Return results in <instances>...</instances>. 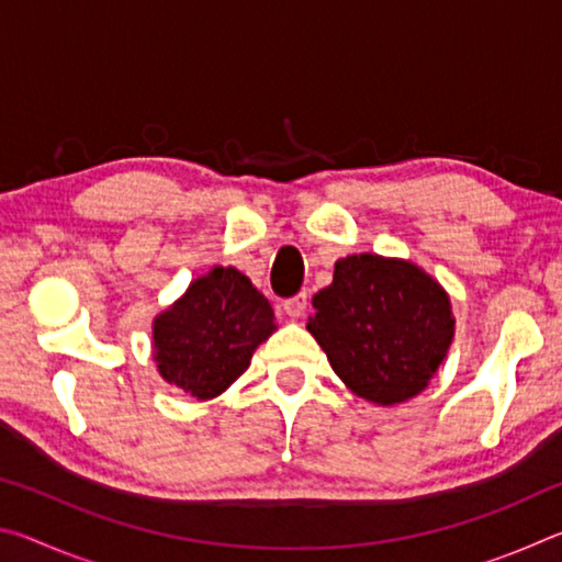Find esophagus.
I'll use <instances>...</instances> for the list:
<instances>
[{
	"mask_svg": "<svg viewBox=\"0 0 562 562\" xmlns=\"http://www.w3.org/2000/svg\"><path fill=\"white\" fill-rule=\"evenodd\" d=\"M282 310H284V315L292 317V319L302 317L304 310H307V292H300V294H294V297L284 300L282 302Z\"/></svg>",
	"mask_w": 562,
	"mask_h": 562,
	"instance_id": "obj_1",
	"label": "esophagus"
}]
</instances>
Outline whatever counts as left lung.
Listing matches in <instances>:
<instances>
[{
    "label": "left lung",
    "mask_w": 562,
    "mask_h": 562,
    "mask_svg": "<svg viewBox=\"0 0 562 562\" xmlns=\"http://www.w3.org/2000/svg\"><path fill=\"white\" fill-rule=\"evenodd\" d=\"M307 329L357 396L394 406L422 394L449 355L451 297L412 260L359 252L335 262Z\"/></svg>",
    "instance_id": "1"
}]
</instances>
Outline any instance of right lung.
Segmentation results:
<instances>
[{
	"label": "right lung",
	"mask_w": 562,
	"mask_h": 562,
	"mask_svg": "<svg viewBox=\"0 0 562 562\" xmlns=\"http://www.w3.org/2000/svg\"><path fill=\"white\" fill-rule=\"evenodd\" d=\"M278 329L265 294L235 268L207 270L154 319V361L198 402L221 396Z\"/></svg>",
	"instance_id": "right-lung-1"
}]
</instances>
